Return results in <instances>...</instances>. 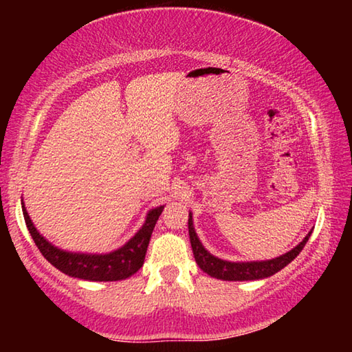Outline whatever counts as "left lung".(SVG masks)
Returning a JSON list of instances; mask_svg holds the SVG:
<instances>
[{
  "instance_id": "obj_1",
  "label": "left lung",
  "mask_w": 352,
  "mask_h": 352,
  "mask_svg": "<svg viewBox=\"0 0 352 352\" xmlns=\"http://www.w3.org/2000/svg\"><path fill=\"white\" fill-rule=\"evenodd\" d=\"M188 228H189V239H190V247H192L194 252V258L195 262H197L199 267L208 275L217 279H225V281H252V279H262V278H269L272 275H275L276 272L284 269L285 265L290 264L294 261L302 248H305L306 242L311 237V233H309L305 241L301 243L290 250L289 253H285L279 258L270 259V261H261V262H228V261H222L219 258H214L212 254H210L201 245V242L199 241L197 234H195L194 226H192V216L189 212V220H188Z\"/></svg>"
}]
</instances>
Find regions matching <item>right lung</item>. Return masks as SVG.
Here are the masks:
<instances>
[{
    "label": "right lung",
    "instance_id": "add662e5",
    "mask_svg": "<svg viewBox=\"0 0 352 352\" xmlns=\"http://www.w3.org/2000/svg\"><path fill=\"white\" fill-rule=\"evenodd\" d=\"M164 206L155 208L147 214L146 223L142 228L130 239L126 245L109 254H83V253H68L57 247L51 245L37 230L29 219L26 208L23 206V216L28 225L35 245L40 253L45 256L47 262L63 272L65 275L88 279V281H119L132 276L144 264L146 252L151 241L155 223L163 212Z\"/></svg>",
    "mask_w": 352,
    "mask_h": 352
}]
</instances>
